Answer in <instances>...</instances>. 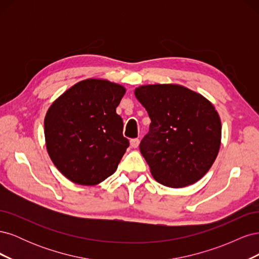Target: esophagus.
<instances>
[{"label":"esophagus","mask_w":259,"mask_h":259,"mask_svg":"<svg viewBox=\"0 0 259 259\" xmlns=\"http://www.w3.org/2000/svg\"><path fill=\"white\" fill-rule=\"evenodd\" d=\"M140 144V140L138 138H134V139H131V146L133 148H137Z\"/></svg>","instance_id":"1"}]
</instances>
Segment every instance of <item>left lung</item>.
Returning a JSON list of instances; mask_svg holds the SVG:
<instances>
[{
  "instance_id": "left-lung-1",
  "label": "left lung",
  "mask_w": 259,
  "mask_h": 259,
  "mask_svg": "<svg viewBox=\"0 0 259 259\" xmlns=\"http://www.w3.org/2000/svg\"><path fill=\"white\" fill-rule=\"evenodd\" d=\"M135 96L151 119L139 149L156 182L169 188L197 183L215 162L222 122L201 94L179 84H148Z\"/></svg>"
}]
</instances>
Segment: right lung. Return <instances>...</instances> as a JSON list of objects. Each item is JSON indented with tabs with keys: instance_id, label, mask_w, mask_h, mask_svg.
<instances>
[{
	"instance_id": "obj_1",
	"label": "right lung",
	"mask_w": 259,
	"mask_h": 259,
	"mask_svg": "<svg viewBox=\"0 0 259 259\" xmlns=\"http://www.w3.org/2000/svg\"><path fill=\"white\" fill-rule=\"evenodd\" d=\"M125 92L121 84L91 77L71 86L49 108L46 150L70 182L96 186L116 170L130 146L115 111Z\"/></svg>"
}]
</instances>
